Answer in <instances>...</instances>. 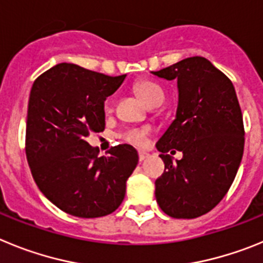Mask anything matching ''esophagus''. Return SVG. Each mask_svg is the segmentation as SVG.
I'll list each match as a JSON object with an SVG mask.
<instances>
[{
  "instance_id": "obj_1",
  "label": "esophagus",
  "mask_w": 263,
  "mask_h": 263,
  "mask_svg": "<svg viewBox=\"0 0 263 263\" xmlns=\"http://www.w3.org/2000/svg\"><path fill=\"white\" fill-rule=\"evenodd\" d=\"M138 157H139V162H143V160L147 159V158L150 157V154H148V153H146V152H139Z\"/></svg>"
}]
</instances>
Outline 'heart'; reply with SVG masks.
Instances as JSON below:
<instances>
[{
	"mask_svg": "<svg viewBox=\"0 0 263 263\" xmlns=\"http://www.w3.org/2000/svg\"><path fill=\"white\" fill-rule=\"evenodd\" d=\"M137 93L141 96V99L147 104L148 106L153 105L155 101L160 99H164V92L163 89L158 84L153 83V81H139L134 87ZM111 110V101L108 100L105 103V111ZM147 136L148 130L147 129H130L127 130L126 133H124V139L126 142L132 143V145L139 146L142 147L147 143Z\"/></svg>",
	"mask_w": 263,
	"mask_h": 263,
	"instance_id": "heart-1",
	"label": "heart"
}]
</instances>
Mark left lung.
Instances as JSON below:
<instances>
[{
    "instance_id": "8db88e82",
    "label": "left lung",
    "mask_w": 263,
    "mask_h": 263,
    "mask_svg": "<svg viewBox=\"0 0 263 263\" xmlns=\"http://www.w3.org/2000/svg\"><path fill=\"white\" fill-rule=\"evenodd\" d=\"M153 75L178 81L179 93L175 120L157 143L164 173L155 180V197L171 217H199L222 200L242 159L245 132L236 90L201 57L183 59ZM176 149L183 158L174 164L169 155Z\"/></svg>"
}]
</instances>
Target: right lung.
<instances>
[{"instance_id":"right-lung-1","label":"right lung","mask_w":263,"mask_h":263,"mask_svg":"<svg viewBox=\"0 0 263 263\" xmlns=\"http://www.w3.org/2000/svg\"><path fill=\"white\" fill-rule=\"evenodd\" d=\"M125 78L60 63L30 90L26 157L32 178L51 203L76 217L115 212L138 164L133 146H115L99 157L87 142L89 133L105 129L104 103Z\"/></svg>"}]
</instances>
